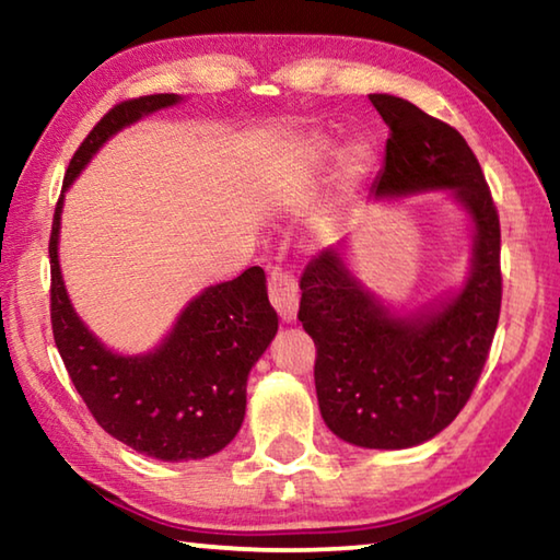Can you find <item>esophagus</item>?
<instances>
[{
    "instance_id": "obj_1",
    "label": "esophagus",
    "mask_w": 560,
    "mask_h": 560,
    "mask_svg": "<svg viewBox=\"0 0 560 560\" xmlns=\"http://www.w3.org/2000/svg\"><path fill=\"white\" fill-rule=\"evenodd\" d=\"M269 299L271 306L277 308L283 324H293L299 314V287L291 273L273 269L269 273Z\"/></svg>"
}]
</instances>
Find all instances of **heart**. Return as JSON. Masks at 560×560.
Here are the masks:
<instances>
[{
	"label": "heart",
	"instance_id": "obj_1",
	"mask_svg": "<svg viewBox=\"0 0 560 560\" xmlns=\"http://www.w3.org/2000/svg\"><path fill=\"white\" fill-rule=\"evenodd\" d=\"M340 148L336 140L330 138H311L308 143H303L296 153L289 155V170L293 179L299 183H314L316 177H320L328 170V165L338 158ZM373 165V150L371 145L358 143L353 148H348L346 160H343V177L348 185L358 183L368 170Z\"/></svg>",
	"mask_w": 560,
	"mask_h": 560
}]
</instances>
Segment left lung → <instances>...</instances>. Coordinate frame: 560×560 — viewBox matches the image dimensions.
Masks as SVG:
<instances>
[{
    "label": "left lung",
    "mask_w": 560,
    "mask_h": 560,
    "mask_svg": "<svg viewBox=\"0 0 560 560\" xmlns=\"http://www.w3.org/2000/svg\"><path fill=\"white\" fill-rule=\"evenodd\" d=\"M390 138L375 200L447 192L471 226L457 289L405 311L383 301L338 242L301 277L299 320L316 343V395L328 430L365 450H407L459 415L477 385L501 308L499 214L477 158L457 130L415 103L373 93Z\"/></svg>",
    "instance_id": "1"
}]
</instances>
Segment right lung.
<instances>
[{"mask_svg": "<svg viewBox=\"0 0 560 560\" xmlns=\"http://www.w3.org/2000/svg\"><path fill=\"white\" fill-rule=\"evenodd\" d=\"M177 103V93H158L118 103L101 118L66 170L49 240L51 328L75 390L110 438L163 462L212 457L240 432L249 371L279 330L264 269L202 289L155 348L126 355L101 343L75 314L59 264V234L66 189L103 143Z\"/></svg>", "mask_w": 560, "mask_h": 560, "instance_id": "right-lung-1", "label": "right lung"}]
</instances>
